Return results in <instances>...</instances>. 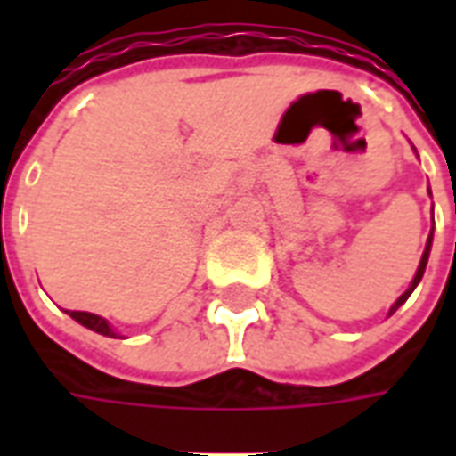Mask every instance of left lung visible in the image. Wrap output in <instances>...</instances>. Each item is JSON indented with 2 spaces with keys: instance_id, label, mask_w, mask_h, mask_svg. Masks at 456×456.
I'll return each mask as SVG.
<instances>
[{
  "instance_id": "1",
  "label": "left lung",
  "mask_w": 456,
  "mask_h": 456,
  "mask_svg": "<svg viewBox=\"0 0 456 456\" xmlns=\"http://www.w3.org/2000/svg\"><path fill=\"white\" fill-rule=\"evenodd\" d=\"M430 247H432V234H430V237H428V247H425V251H422L420 266H418V273H415V278H412L411 288H408V290H405V293H403V296L398 297V300H395V305L391 307V313H388V315H393V313H395V310H398V307H401L403 303H405V300H408V296H411L412 290H415V286H418V283H420L422 273H425V266H428V256H430Z\"/></svg>"
}]
</instances>
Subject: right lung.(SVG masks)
Wrapping results in <instances>:
<instances>
[{
  "mask_svg": "<svg viewBox=\"0 0 456 456\" xmlns=\"http://www.w3.org/2000/svg\"><path fill=\"white\" fill-rule=\"evenodd\" d=\"M65 313H70L73 320H77L80 325H85L87 330H93V332H100V335L104 337H114L112 327L107 325V320H102V317L93 315V313H77V310H65Z\"/></svg>",
  "mask_w": 456,
  "mask_h": 456,
  "instance_id": "add662e5",
  "label": "right lung"
}]
</instances>
